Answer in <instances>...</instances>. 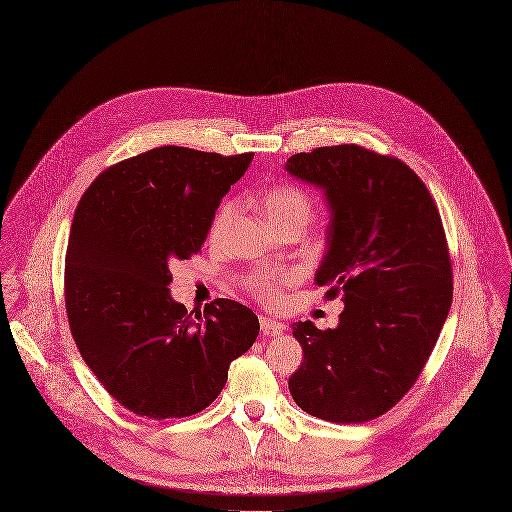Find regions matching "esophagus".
<instances>
[{
    "instance_id": "esophagus-1",
    "label": "esophagus",
    "mask_w": 512,
    "mask_h": 512,
    "mask_svg": "<svg viewBox=\"0 0 512 512\" xmlns=\"http://www.w3.org/2000/svg\"><path fill=\"white\" fill-rule=\"evenodd\" d=\"M259 323H261V329L267 333V335H275V333H281L285 329V325L275 319V317H269V315H261L259 317Z\"/></svg>"
}]
</instances>
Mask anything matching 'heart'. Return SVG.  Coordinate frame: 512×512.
I'll return each mask as SVG.
<instances>
[{"instance_id": "obj_1", "label": "heart", "mask_w": 512, "mask_h": 512, "mask_svg": "<svg viewBox=\"0 0 512 512\" xmlns=\"http://www.w3.org/2000/svg\"><path fill=\"white\" fill-rule=\"evenodd\" d=\"M263 211H265V217L271 221V225L281 229V227H287V225H307L309 219H311L313 207H311L309 197L299 187L281 183V185H275L273 189H269L263 195ZM233 215H235V203L227 201L219 207V211L213 219V225H211V237L213 239H219L225 233ZM283 279L287 281L291 277L289 275L263 273V275L255 277L253 289H255L257 295L265 297L267 301H277V297H279V287L277 285Z\"/></svg>"}]
</instances>
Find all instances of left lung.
I'll return each instance as SVG.
<instances>
[{"label":"left lung","instance_id":"8db88e82","mask_svg":"<svg viewBox=\"0 0 512 512\" xmlns=\"http://www.w3.org/2000/svg\"><path fill=\"white\" fill-rule=\"evenodd\" d=\"M285 170L323 193L329 213L315 285L342 295L339 323H291L303 364L295 404L321 420L362 424L388 412L420 376L452 303L438 209L412 168L356 144L293 154Z\"/></svg>","mask_w":512,"mask_h":512}]
</instances>
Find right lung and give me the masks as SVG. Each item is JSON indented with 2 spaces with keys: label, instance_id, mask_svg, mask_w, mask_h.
<instances>
[{
  "label": "right lung",
  "instance_id": "right-lung-1",
  "mask_svg": "<svg viewBox=\"0 0 512 512\" xmlns=\"http://www.w3.org/2000/svg\"><path fill=\"white\" fill-rule=\"evenodd\" d=\"M251 160L253 152L152 148L106 168L74 213L66 251L74 342L106 392L138 416L205 410L259 335L243 303L217 299L201 319L168 289L170 265L201 251Z\"/></svg>",
  "mask_w": 512,
  "mask_h": 512
}]
</instances>
